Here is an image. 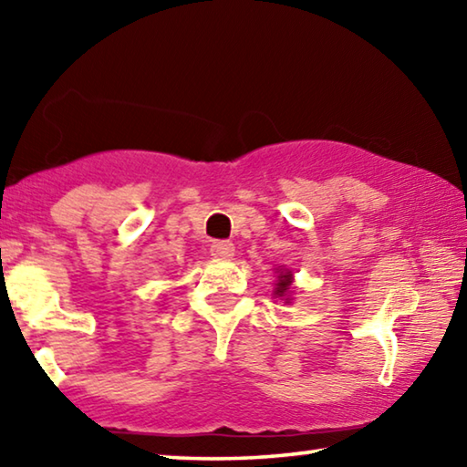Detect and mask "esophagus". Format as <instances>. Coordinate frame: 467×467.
Here are the masks:
<instances>
[{
	"label": "esophagus",
	"mask_w": 467,
	"mask_h": 467,
	"mask_svg": "<svg viewBox=\"0 0 467 467\" xmlns=\"http://www.w3.org/2000/svg\"><path fill=\"white\" fill-rule=\"evenodd\" d=\"M210 251H212V255L218 257V259H228V257L234 255V244L228 243V241H214V243H212Z\"/></svg>",
	"instance_id": "esophagus-1"
}]
</instances>
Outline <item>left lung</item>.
Returning <instances> with one entry per match:
<instances>
[{"label":"left lung","instance_id":"8db88e82","mask_svg":"<svg viewBox=\"0 0 467 467\" xmlns=\"http://www.w3.org/2000/svg\"><path fill=\"white\" fill-rule=\"evenodd\" d=\"M290 284H292V272L290 270H282L280 274H278V282H275V290H274V295H278V296H288V292H290ZM288 300V298H286Z\"/></svg>","mask_w":467,"mask_h":467}]
</instances>
